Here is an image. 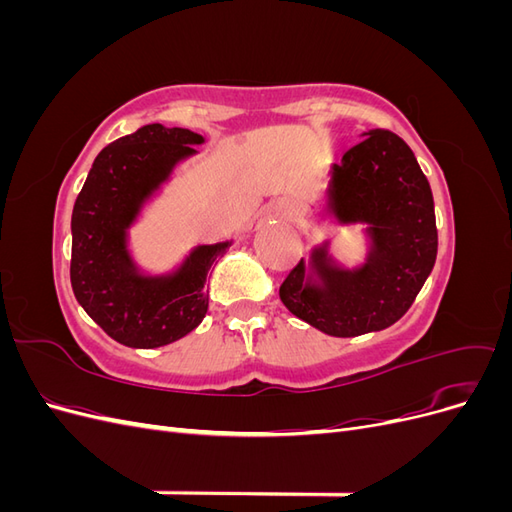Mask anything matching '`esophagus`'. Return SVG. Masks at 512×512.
<instances>
[{"label": "esophagus", "instance_id": "esophagus-1", "mask_svg": "<svg viewBox=\"0 0 512 512\" xmlns=\"http://www.w3.org/2000/svg\"><path fill=\"white\" fill-rule=\"evenodd\" d=\"M284 209H290V205H288V203H284Z\"/></svg>", "mask_w": 512, "mask_h": 512}]
</instances>
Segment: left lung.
<instances>
[{
	"label": "left lung",
	"mask_w": 512,
	"mask_h": 512,
	"mask_svg": "<svg viewBox=\"0 0 512 512\" xmlns=\"http://www.w3.org/2000/svg\"><path fill=\"white\" fill-rule=\"evenodd\" d=\"M331 166L327 211L337 224H365L371 241L361 267L344 269L327 243L280 286L290 312L333 337L391 327L414 303L438 254L429 181L412 149L389 130H369Z\"/></svg>",
	"instance_id": "8db88e82"
}]
</instances>
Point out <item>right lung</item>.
Returning a JSON list of instances; mask_svg holds the SVG:
<instances>
[{"label": "right lung", "instance_id": "right-lung-1", "mask_svg": "<svg viewBox=\"0 0 512 512\" xmlns=\"http://www.w3.org/2000/svg\"><path fill=\"white\" fill-rule=\"evenodd\" d=\"M205 138L149 123L104 147L72 211L70 282L102 331L130 348H160L203 322L207 277L230 241L198 245L166 275H143L128 250V228L173 168Z\"/></svg>", "mask_w": 512, "mask_h": 512}]
</instances>
